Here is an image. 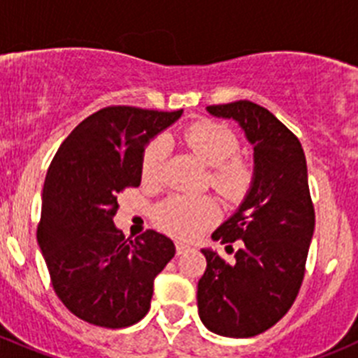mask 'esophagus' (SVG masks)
<instances>
[{"mask_svg":"<svg viewBox=\"0 0 358 358\" xmlns=\"http://www.w3.org/2000/svg\"><path fill=\"white\" fill-rule=\"evenodd\" d=\"M190 249V247L189 245H187V243H176V255H183V252H187V250H189Z\"/></svg>","mask_w":358,"mask_h":358,"instance_id":"obj_1","label":"esophagus"}]
</instances>
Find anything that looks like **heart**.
<instances>
[{"instance_id": "obj_1", "label": "heart", "mask_w": 358, "mask_h": 358, "mask_svg": "<svg viewBox=\"0 0 358 358\" xmlns=\"http://www.w3.org/2000/svg\"><path fill=\"white\" fill-rule=\"evenodd\" d=\"M187 145L212 168L210 185L226 199H242L249 192L255 169L247 160L236 157L240 141L229 127L212 120L190 123L183 132ZM168 153V139L164 136L152 139L143 152L141 175L145 180L159 178ZM155 220L160 229L176 238H194L215 220V206L208 199L169 198L157 206Z\"/></svg>"}]
</instances>
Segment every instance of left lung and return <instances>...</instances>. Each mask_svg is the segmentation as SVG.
<instances>
[{
	"mask_svg": "<svg viewBox=\"0 0 358 358\" xmlns=\"http://www.w3.org/2000/svg\"><path fill=\"white\" fill-rule=\"evenodd\" d=\"M217 118L235 120L255 146V180L242 205L213 231L235 259L201 249L206 270L198 282L203 325L226 337H252L275 325L302 286L315 206L307 164L295 134L268 109L249 100L208 106Z\"/></svg>",
	"mask_w": 358,
	"mask_h": 358,
	"instance_id": "left-lung-1",
	"label": "left lung"
}]
</instances>
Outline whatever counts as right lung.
Listing matches in <instances>:
<instances>
[{"instance_id": "1", "label": "right lung", "mask_w": 358, "mask_h": 358, "mask_svg": "<svg viewBox=\"0 0 358 358\" xmlns=\"http://www.w3.org/2000/svg\"><path fill=\"white\" fill-rule=\"evenodd\" d=\"M182 113L103 108L70 132L49 166L36 240L58 299L92 325L145 318L153 280L175 256L168 236L148 229L125 238L113 217L120 192L141 183L145 146Z\"/></svg>"}]
</instances>
